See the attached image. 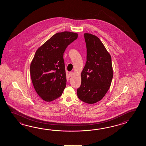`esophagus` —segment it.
<instances>
[{
	"instance_id": "esophagus-1",
	"label": "esophagus",
	"mask_w": 146,
	"mask_h": 146,
	"mask_svg": "<svg viewBox=\"0 0 146 146\" xmlns=\"http://www.w3.org/2000/svg\"><path fill=\"white\" fill-rule=\"evenodd\" d=\"M72 75H73V72H69V77H71Z\"/></svg>"
}]
</instances>
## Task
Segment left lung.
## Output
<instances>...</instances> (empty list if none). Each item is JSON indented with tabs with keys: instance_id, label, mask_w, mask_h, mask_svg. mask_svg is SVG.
I'll return each mask as SVG.
<instances>
[{
	"instance_id": "obj_1",
	"label": "left lung",
	"mask_w": 146,
	"mask_h": 146,
	"mask_svg": "<svg viewBox=\"0 0 146 146\" xmlns=\"http://www.w3.org/2000/svg\"><path fill=\"white\" fill-rule=\"evenodd\" d=\"M87 62L81 72V84L77 89L78 98L93 104L102 99L109 90L113 76L111 55L98 37L84 33Z\"/></svg>"
}]
</instances>
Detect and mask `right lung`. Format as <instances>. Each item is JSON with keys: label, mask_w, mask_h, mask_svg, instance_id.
<instances>
[{"label": "right lung", "mask_w": 146, "mask_h": 146, "mask_svg": "<svg viewBox=\"0 0 146 146\" xmlns=\"http://www.w3.org/2000/svg\"><path fill=\"white\" fill-rule=\"evenodd\" d=\"M77 37L74 32L57 33L36 51L30 65L31 80L44 101L50 102L62 96L67 81L64 53Z\"/></svg>", "instance_id": "1"}]
</instances>
